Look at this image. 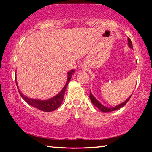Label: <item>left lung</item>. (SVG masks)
I'll list each match as a JSON object with an SVG mask.
<instances>
[{"label": "left lung", "mask_w": 152, "mask_h": 152, "mask_svg": "<svg viewBox=\"0 0 152 152\" xmlns=\"http://www.w3.org/2000/svg\"><path fill=\"white\" fill-rule=\"evenodd\" d=\"M128 41V46L129 48H131V49H133V45H132V41L129 39V38H128L127 39ZM132 94H131V96L128 98V99L125 101L124 102H123L122 103H121L117 105V106H115L114 107H107L104 106L103 104H102L101 102H100L98 100L95 98L93 95H92V92L90 91V99H91V101L92 102V103L93 104L95 107H97L98 109H99L102 112H104V113H107V112H111V111H114L115 110H117L120 109V108H121L122 107L124 106V105L127 103V102L129 101V100L130 99V98L132 97Z\"/></svg>", "instance_id": "1"}]
</instances>
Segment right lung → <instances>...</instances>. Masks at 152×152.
<instances>
[{"instance_id": "obj_1", "label": "right lung", "mask_w": 152, "mask_h": 152, "mask_svg": "<svg viewBox=\"0 0 152 152\" xmlns=\"http://www.w3.org/2000/svg\"><path fill=\"white\" fill-rule=\"evenodd\" d=\"M74 72H75L74 70H71L68 72V78H67L66 83L64 88H62V90H61V91L59 92L57 95H56V96L48 100L34 99H31V98H29L27 96H25V95L22 93L21 91H20V89L19 88V86L17 85L16 76H15V82H16L17 89L18 91H19L20 95L28 104H30L31 106H32L35 108H37V109L42 110V111L51 112L56 109H57L58 108L61 104V103H62L66 89L68 85L69 82L70 81V79L74 74Z\"/></svg>"}]
</instances>
